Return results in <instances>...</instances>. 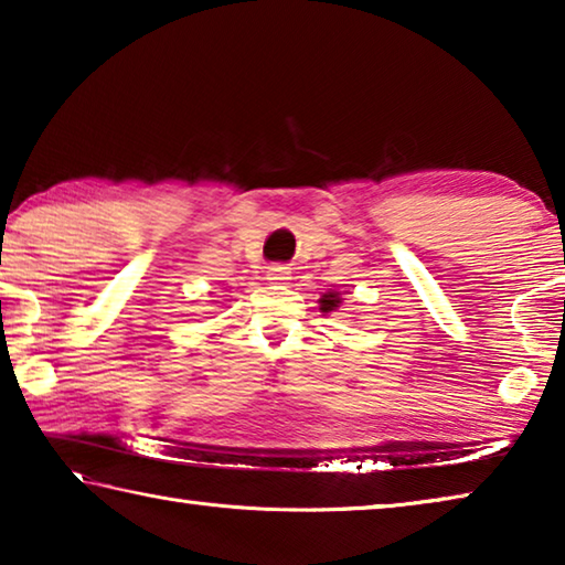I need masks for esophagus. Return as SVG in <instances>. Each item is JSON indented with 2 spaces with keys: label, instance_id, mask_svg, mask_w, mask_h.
Returning a JSON list of instances; mask_svg holds the SVG:
<instances>
[{
  "label": "esophagus",
  "instance_id": "34e87169",
  "mask_svg": "<svg viewBox=\"0 0 565 565\" xmlns=\"http://www.w3.org/2000/svg\"><path fill=\"white\" fill-rule=\"evenodd\" d=\"M289 279H291L289 269H286L284 264H274V266H269V271H266V281L269 284H286Z\"/></svg>",
  "mask_w": 565,
  "mask_h": 565
}]
</instances>
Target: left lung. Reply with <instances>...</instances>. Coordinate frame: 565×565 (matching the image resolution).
Segmentation results:
<instances>
[{
    "label": "left lung",
    "mask_w": 565,
    "mask_h": 565,
    "mask_svg": "<svg viewBox=\"0 0 565 565\" xmlns=\"http://www.w3.org/2000/svg\"><path fill=\"white\" fill-rule=\"evenodd\" d=\"M333 306H339V294H323L321 309H323V311H331Z\"/></svg>",
    "instance_id": "8db88e82"
}]
</instances>
